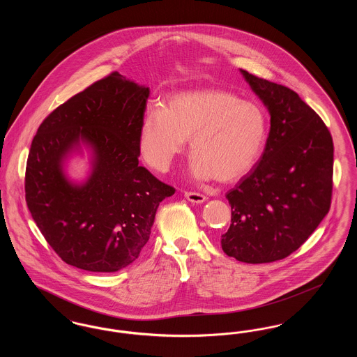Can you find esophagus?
Wrapping results in <instances>:
<instances>
[{
  "instance_id": "34e87169",
  "label": "esophagus",
  "mask_w": 357,
  "mask_h": 357,
  "mask_svg": "<svg viewBox=\"0 0 357 357\" xmlns=\"http://www.w3.org/2000/svg\"><path fill=\"white\" fill-rule=\"evenodd\" d=\"M185 197H186L187 201H190L192 204H204V201H206V197H204V194L194 192V191H186Z\"/></svg>"
}]
</instances>
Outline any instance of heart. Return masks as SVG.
Here are the masks:
<instances>
[{
	"label": "heart",
	"mask_w": 357,
	"mask_h": 357,
	"mask_svg": "<svg viewBox=\"0 0 357 357\" xmlns=\"http://www.w3.org/2000/svg\"><path fill=\"white\" fill-rule=\"evenodd\" d=\"M190 139L191 171L199 179L231 182L258 162L266 140V118L255 102L204 88L169 96L143 121L139 149L155 170L166 171Z\"/></svg>",
	"instance_id": "heart-1"
}]
</instances>
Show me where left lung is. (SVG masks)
<instances>
[{
    "mask_svg": "<svg viewBox=\"0 0 357 357\" xmlns=\"http://www.w3.org/2000/svg\"><path fill=\"white\" fill-rule=\"evenodd\" d=\"M271 114L259 162L226 194L231 223L222 250L246 264L296 252L328 214L333 142L321 118L288 86L239 69Z\"/></svg>",
    "mask_w": 357,
    "mask_h": 357,
    "instance_id": "8db88e82",
    "label": "left lung"
}]
</instances>
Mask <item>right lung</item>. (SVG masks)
Listing matches in <instances>:
<instances>
[{
    "mask_svg": "<svg viewBox=\"0 0 357 357\" xmlns=\"http://www.w3.org/2000/svg\"><path fill=\"white\" fill-rule=\"evenodd\" d=\"M150 88L119 72L57 107L32 140L25 199L57 255L75 268L112 273L132 264L149 242L159 204L175 192L139 166V136ZM84 144L93 151L83 184L63 165Z\"/></svg>",
    "mask_w": 357,
    "mask_h": 357,
    "instance_id": "obj_1",
    "label": "right lung"
}]
</instances>
